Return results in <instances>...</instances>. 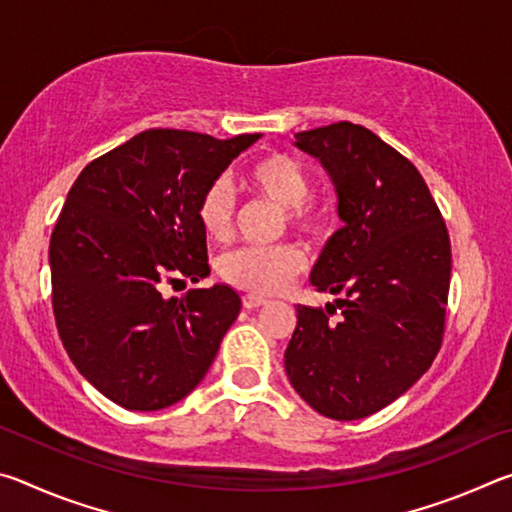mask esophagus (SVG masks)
Segmentation results:
<instances>
[{"mask_svg":"<svg viewBox=\"0 0 512 512\" xmlns=\"http://www.w3.org/2000/svg\"><path fill=\"white\" fill-rule=\"evenodd\" d=\"M266 298H262V296H255V293H248V296H244V307L246 309H257V307H262V305H266Z\"/></svg>","mask_w":512,"mask_h":512,"instance_id":"34e87169","label":"esophagus"}]
</instances>
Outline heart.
Wrapping results in <instances>:
<instances>
[{"label": "heart", "mask_w": 512, "mask_h": 512, "mask_svg": "<svg viewBox=\"0 0 512 512\" xmlns=\"http://www.w3.org/2000/svg\"><path fill=\"white\" fill-rule=\"evenodd\" d=\"M244 187L287 210L293 228L305 235L318 237L329 228V210L323 203L309 201V180L289 155L271 153L255 160L244 171ZM196 216L207 237L214 241L228 239L235 219V194L225 180H214L203 189ZM302 268L305 255L291 244L237 248L219 262V273L225 282L264 296L282 291Z\"/></svg>", "instance_id": "1"}]
</instances>
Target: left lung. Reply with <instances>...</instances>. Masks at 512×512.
I'll return each instance as SVG.
<instances>
[{"label": "left lung", "instance_id": "obj_1", "mask_svg": "<svg viewBox=\"0 0 512 512\" xmlns=\"http://www.w3.org/2000/svg\"><path fill=\"white\" fill-rule=\"evenodd\" d=\"M339 196L334 232L309 282L341 296L332 309L298 305L284 352L296 393L332 420H359L404 395L443 343L452 248L420 171L350 121L296 133Z\"/></svg>", "mask_w": 512, "mask_h": 512}]
</instances>
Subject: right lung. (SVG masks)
<instances>
[{
  "instance_id": "right-lung-1",
  "label": "right lung",
  "mask_w": 512,
  "mask_h": 512,
  "mask_svg": "<svg viewBox=\"0 0 512 512\" xmlns=\"http://www.w3.org/2000/svg\"><path fill=\"white\" fill-rule=\"evenodd\" d=\"M259 137L151 128L69 189L49 244L56 327L76 370L128 411L192 393L239 316L228 284L164 298L162 282L210 275L198 198Z\"/></svg>"
}]
</instances>
